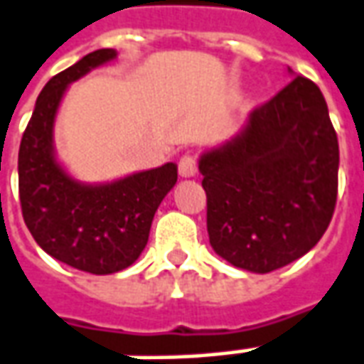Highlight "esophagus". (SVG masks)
<instances>
[{"instance_id":"obj_1","label":"esophagus","mask_w":364,"mask_h":364,"mask_svg":"<svg viewBox=\"0 0 364 364\" xmlns=\"http://www.w3.org/2000/svg\"><path fill=\"white\" fill-rule=\"evenodd\" d=\"M199 171V165H197V157L185 154L179 159V175L181 177H193V175Z\"/></svg>"}]
</instances>
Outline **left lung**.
I'll return each instance as SVG.
<instances>
[{
    "label": "left lung",
    "mask_w": 364,
    "mask_h": 364,
    "mask_svg": "<svg viewBox=\"0 0 364 364\" xmlns=\"http://www.w3.org/2000/svg\"><path fill=\"white\" fill-rule=\"evenodd\" d=\"M210 246L236 268L268 274L309 252L337 203L339 141L323 94L296 76L248 126L200 156Z\"/></svg>",
    "instance_id": "1"
}]
</instances>
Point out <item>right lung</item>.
Returning a JSON list of instances; mask_svg holds the SVG:
<instances>
[{"instance_id":"obj_1","label":"right lung","mask_w":364,"mask_h":364,"mask_svg":"<svg viewBox=\"0 0 364 364\" xmlns=\"http://www.w3.org/2000/svg\"><path fill=\"white\" fill-rule=\"evenodd\" d=\"M116 57L98 49L58 73L41 90L19 146L23 220L41 248L90 274H114L138 260L159 203L177 183V165L134 173L108 185H82L53 154V122L67 86Z\"/></svg>"}]
</instances>
